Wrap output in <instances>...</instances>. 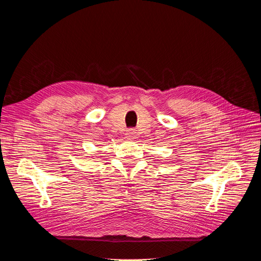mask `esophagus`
Instances as JSON below:
<instances>
[{"label": "esophagus", "instance_id": "1", "mask_svg": "<svg viewBox=\"0 0 261 261\" xmlns=\"http://www.w3.org/2000/svg\"><path fill=\"white\" fill-rule=\"evenodd\" d=\"M135 135V132H134L133 129H129V130H127L126 132V137H128V138H133V136Z\"/></svg>", "mask_w": 261, "mask_h": 261}]
</instances>
